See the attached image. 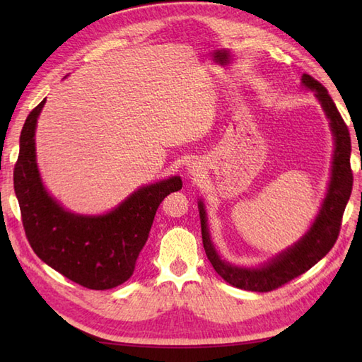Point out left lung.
<instances>
[{"instance_id":"8db88e82","label":"left lung","mask_w":362,"mask_h":362,"mask_svg":"<svg viewBox=\"0 0 362 362\" xmlns=\"http://www.w3.org/2000/svg\"><path fill=\"white\" fill-rule=\"evenodd\" d=\"M302 82L305 87L311 88L316 98L320 101L322 107L329 118L334 135V157H333V169L332 180H329L328 193L319 216L314 221L311 230L300 240L294 247L286 250L281 255L274 258L271 263L261 266L258 269H245L232 266L222 261L214 250L210 241L209 228H206V218L204 204L199 202V214H201V227H202V243L206 253V258L210 259L222 279L235 288L244 291L255 292H269L279 289L283 284L297 279L298 275L305 274L308 269L324 258L327 253L333 249V245L339 236L342 214L347 205L351 187H353V173L350 166V152H351V140L349 127L345 124L339 110L336 109L332 96L328 95L327 88L322 86L310 74L302 76Z\"/></svg>"}]
</instances>
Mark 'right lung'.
Here are the masks:
<instances>
[{"mask_svg":"<svg viewBox=\"0 0 362 362\" xmlns=\"http://www.w3.org/2000/svg\"><path fill=\"white\" fill-rule=\"evenodd\" d=\"M45 99L28 115L13 168L23 228L37 257L87 289H112L134 274L161 201L182 188L180 177L143 187L104 216L65 211L46 193L35 163V124Z\"/></svg>","mask_w":362,"mask_h":362,"instance_id":"right-lung-1","label":"right lung"}]
</instances>
